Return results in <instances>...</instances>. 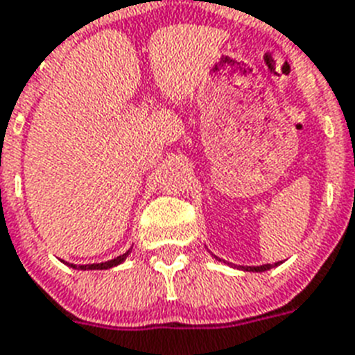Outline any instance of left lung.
Returning <instances> with one entry per match:
<instances>
[{
    "mask_svg": "<svg viewBox=\"0 0 355 355\" xmlns=\"http://www.w3.org/2000/svg\"><path fill=\"white\" fill-rule=\"evenodd\" d=\"M279 263H274V265H261V266H239L241 270H248V272H265V270H270L274 266H277Z\"/></svg>",
    "mask_w": 355,
    "mask_h": 355,
    "instance_id": "8db88e82",
    "label": "left lung"
}]
</instances>
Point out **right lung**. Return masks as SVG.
<instances>
[{
	"label": "right lung",
	"instance_id": "add662e5",
	"mask_svg": "<svg viewBox=\"0 0 355 355\" xmlns=\"http://www.w3.org/2000/svg\"><path fill=\"white\" fill-rule=\"evenodd\" d=\"M128 252H125V254H121V256H118V257H114V259H110V261L92 263V265H70V266H72V268H76V270H107V268H112V266H116V265H119V263L125 261L128 256Z\"/></svg>",
	"mask_w": 355,
	"mask_h": 355
}]
</instances>
